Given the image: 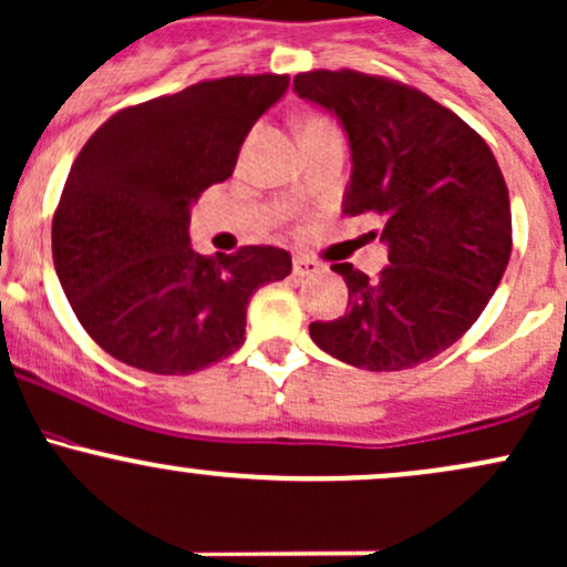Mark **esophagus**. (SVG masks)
Here are the masks:
<instances>
[{
	"instance_id": "obj_1",
	"label": "esophagus",
	"mask_w": 567,
	"mask_h": 567,
	"mask_svg": "<svg viewBox=\"0 0 567 567\" xmlns=\"http://www.w3.org/2000/svg\"><path fill=\"white\" fill-rule=\"evenodd\" d=\"M293 271H296V277H312V274L322 271V264H320V260L309 258V255H296Z\"/></svg>"
}]
</instances>
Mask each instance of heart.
<instances>
[{
  "label": "heart",
  "instance_id": "b5f03b06",
  "mask_svg": "<svg viewBox=\"0 0 567 567\" xmlns=\"http://www.w3.org/2000/svg\"><path fill=\"white\" fill-rule=\"evenodd\" d=\"M322 123H328L326 117H307V121L301 123V128H315V126H322Z\"/></svg>",
  "mask_w": 567,
  "mask_h": 567
}]
</instances>
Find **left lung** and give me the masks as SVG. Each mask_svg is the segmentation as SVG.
<instances>
[{"label": "left lung", "instance_id": "left-lung-1", "mask_svg": "<svg viewBox=\"0 0 567 567\" xmlns=\"http://www.w3.org/2000/svg\"><path fill=\"white\" fill-rule=\"evenodd\" d=\"M301 99L339 117L352 151L344 215H379L377 279L333 264L344 317L309 336L341 363L401 371L452 347L484 312L512 258L508 188L487 142L427 93L374 74L301 72Z\"/></svg>", "mask_w": 567, "mask_h": 567}]
</instances>
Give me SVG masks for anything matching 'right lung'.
<instances>
[{
	"label": "right lung",
	"instance_id": "right-lung-1",
	"mask_svg": "<svg viewBox=\"0 0 567 567\" xmlns=\"http://www.w3.org/2000/svg\"><path fill=\"white\" fill-rule=\"evenodd\" d=\"M288 74H236L126 107L74 158L53 215V264L89 336L134 369L193 374L245 344L247 303L290 252L190 247V207L231 177L239 147Z\"/></svg>",
	"mask_w": 567,
	"mask_h": 567
}]
</instances>
